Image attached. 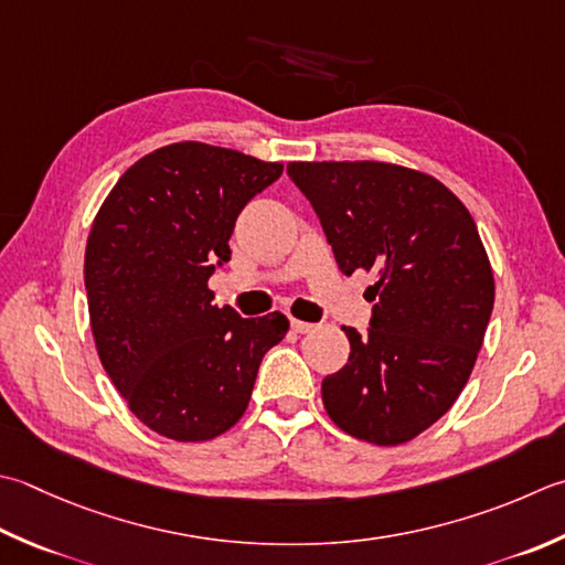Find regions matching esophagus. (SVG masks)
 <instances>
[{"mask_svg":"<svg viewBox=\"0 0 565 565\" xmlns=\"http://www.w3.org/2000/svg\"><path fill=\"white\" fill-rule=\"evenodd\" d=\"M291 328H294V333H313V330H316V326L313 323H306V320H291Z\"/></svg>","mask_w":565,"mask_h":565,"instance_id":"esophagus-1","label":"esophagus"}]
</instances>
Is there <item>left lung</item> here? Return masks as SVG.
<instances>
[{"label":"left lung","mask_w":565,"mask_h":565,"mask_svg":"<svg viewBox=\"0 0 565 565\" xmlns=\"http://www.w3.org/2000/svg\"><path fill=\"white\" fill-rule=\"evenodd\" d=\"M289 179L320 217L342 274L372 271L367 333L323 380L348 436L402 446L456 404L482 348L494 276L478 225L434 175L386 161H294Z\"/></svg>","instance_id":"1"}]
</instances>
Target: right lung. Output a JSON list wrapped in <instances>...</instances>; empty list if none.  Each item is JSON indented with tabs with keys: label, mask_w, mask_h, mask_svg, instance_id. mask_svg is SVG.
Returning a JSON list of instances; mask_svg holds the SVG:
<instances>
[{
	"label": "right lung",
	"mask_w": 565,
	"mask_h": 565,
	"mask_svg": "<svg viewBox=\"0 0 565 565\" xmlns=\"http://www.w3.org/2000/svg\"><path fill=\"white\" fill-rule=\"evenodd\" d=\"M284 163L203 141L141 157L99 205L85 247V289L99 362L129 412L179 444L235 426L259 362L289 318L213 306L207 279L230 259L235 220Z\"/></svg>",
	"instance_id": "1"
}]
</instances>
